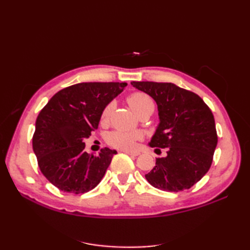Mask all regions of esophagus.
<instances>
[{
  "label": "esophagus",
  "mask_w": 250,
  "mask_h": 250,
  "mask_svg": "<svg viewBox=\"0 0 250 250\" xmlns=\"http://www.w3.org/2000/svg\"><path fill=\"white\" fill-rule=\"evenodd\" d=\"M125 153H128V155H131V156H139L140 152L139 151H135V150H122Z\"/></svg>",
  "instance_id": "1"
}]
</instances>
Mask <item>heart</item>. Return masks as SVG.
I'll return each instance as SVG.
<instances>
[{
	"label": "heart",
	"instance_id": "heart-1",
	"mask_svg": "<svg viewBox=\"0 0 250 250\" xmlns=\"http://www.w3.org/2000/svg\"><path fill=\"white\" fill-rule=\"evenodd\" d=\"M128 103L135 113L139 115L146 109H153V101L150 95L145 92L136 91L131 93L128 97ZM115 108V103L109 102L103 108L101 113V121L106 122L113 113ZM142 139L140 132H122V131H111L106 135L105 141L111 147L118 148L122 150H129L134 148L137 141Z\"/></svg>",
	"mask_w": 250,
	"mask_h": 250
}]
</instances>
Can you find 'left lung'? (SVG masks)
Wrapping results in <instances>:
<instances>
[{
	"label": "left lung",
	"instance_id": "left-lung-1",
	"mask_svg": "<svg viewBox=\"0 0 250 250\" xmlns=\"http://www.w3.org/2000/svg\"><path fill=\"white\" fill-rule=\"evenodd\" d=\"M131 84L156 101L160 124L149 145L167 148V157L156 159L146 179L168 192L190 189L208 172L218 142L210 108L198 94L172 83Z\"/></svg>",
	"mask_w": 250,
	"mask_h": 250
}]
</instances>
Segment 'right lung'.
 <instances>
[{
  "label": "right lung",
  "instance_id": "obj_1",
  "mask_svg": "<svg viewBox=\"0 0 250 250\" xmlns=\"http://www.w3.org/2000/svg\"><path fill=\"white\" fill-rule=\"evenodd\" d=\"M126 83H81L60 90L40 111L32 139L41 172L58 189L84 193L97 187L116 150L83 151L101 113Z\"/></svg>",
  "mask_w": 250,
  "mask_h": 250
}]
</instances>
